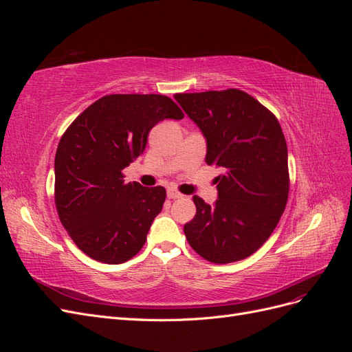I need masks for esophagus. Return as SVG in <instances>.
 I'll return each mask as SVG.
<instances>
[{
  "mask_svg": "<svg viewBox=\"0 0 352 352\" xmlns=\"http://www.w3.org/2000/svg\"><path fill=\"white\" fill-rule=\"evenodd\" d=\"M167 198H170V199H177V198H182V194L177 192L176 189H168V190H167Z\"/></svg>",
  "mask_w": 352,
  "mask_h": 352,
  "instance_id": "34e87169",
  "label": "esophagus"
}]
</instances>
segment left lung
I'll use <instances>...</instances> for the list:
<instances>
[{"label": "left lung", "mask_w": 352, "mask_h": 352, "mask_svg": "<svg viewBox=\"0 0 352 352\" xmlns=\"http://www.w3.org/2000/svg\"><path fill=\"white\" fill-rule=\"evenodd\" d=\"M204 135L206 163L219 166L212 206L194 195L197 214L184 226L201 257L226 264L250 257L269 239L289 194L287 146L278 119L239 89L176 94Z\"/></svg>", "instance_id": "left-lung-1"}]
</instances>
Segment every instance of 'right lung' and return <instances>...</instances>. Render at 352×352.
Segmentation results:
<instances>
[{"label": "right lung", "mask_w": 352, "mask_h": 352, "mask_svg": "<svg viewBox=\"0 0 352 352\" xmlns=\"http://www.w3.org/2000/svg\"><path fill=\"white\" fill-rule=\"evenodd\" d=\"M184 113L164 95L114 94L95 101L61 136L54 162L56 207L70 238L91 258L120 264L140 252L166 189L124 184L153 127Z\"/></svg>", "instance_id": "add662e5"}]
</instances>
